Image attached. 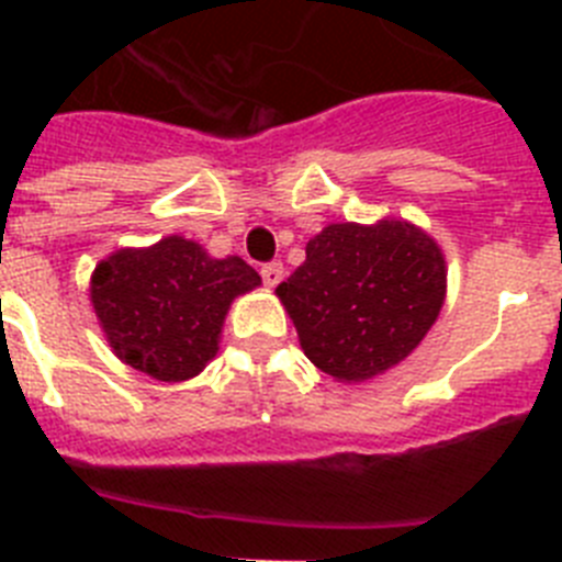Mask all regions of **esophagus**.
<instances>
[{"label":"esophagus","instance_id":"obj_1","mask_svg":"<svg viewBox=\"0 0 562 562\" xmlns=\"http://www.w3.org/2000/svg\"><path fill=\"white\" fill-rule=\"evenodd\" d=\"M261 278H265V286H278L281 284V278H284V265L281 261H270V265L261 267Z\"/></svg>","mask_w":562,"mask_h":562}]
</instances>
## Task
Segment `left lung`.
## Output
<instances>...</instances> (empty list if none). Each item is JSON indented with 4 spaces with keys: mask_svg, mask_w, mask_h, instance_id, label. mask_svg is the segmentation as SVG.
Listing matches in <instances>:
<instances>
[{
    "mask_svg": "<svg viewBox=\"0 0 562 562\" xmlns=\"http://www.w3.org/2000/svg\"><path fill=\"white\" fill-rule=\"evenodd\" d=\"M304 355L337 382H366L425 340L448 295L436 238L408 220L340 222L310 238L276 290Z\"/></svg>",
    "mask_w": 562,
    "mask_h": 562,
    "instance_id": "8db88e82",
    "label": "left lung"
}]
</instances>
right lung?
Masks as SVG:
<instances>
[{
  "mask_svg": "<svg viewBox=\"0 0 562 562\" xmlns=\"http://www.w3.org/2000/svg\"><path fill=\"white\" fill-rule=\"evenodd\" d=\"M256 286L261 276L238 256L213 258L191 238L166 236L103 258L89 281V301L126 366L160 382H182L220 351L233 297Z\"/></svg>",
  "mask_w": 562,
  "mask_h": 562,
  "instance_id": "1",
  "label": "right lung"
}]
</instances>
